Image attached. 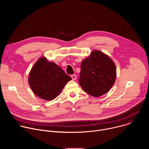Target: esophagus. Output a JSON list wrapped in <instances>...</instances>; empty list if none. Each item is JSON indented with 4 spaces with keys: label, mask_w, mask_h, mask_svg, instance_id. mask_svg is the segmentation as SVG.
<instances>
[{
    "label": "esophagus",
    "mask_w": 149,
    "mask_h": 149,
    "mask_svg": "<svg viewBox=\"0 0 149 149\" xmlns=\"http://www.w3.org/2000/svg\"><path fill=\"white\" fill-rule=\"evenodd\" d=\"M71 77V78H72V80H75L76 78H77V75L75 74H73Z\"/></svg>",
    "instance_id": "1"
}]
</instances>
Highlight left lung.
I'll return each instance as SVG.
<instances>
[{
    "label": "left lung",
    "instance_id": "1",
    "mask_svg": "<svg viewBox=\"0 0 149 149\" xmlns=\"http://www.w3.org/2000/svg\"><path fill=\"white\" fill-rule=\"evenodd\" d=\"M116 78V67L112 59L103 52L95 50L81 64L79 85L93 97L109 92Z\"/></svg>",
    "mask_w": 149,
    "mask_h": 149
}]
</instances>
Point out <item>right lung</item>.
<instances>
[{
    "instance_id": "add662e5",
    "label": "right lung",
    "mask_w": 149,
    "mask_h": 149,
    "mask_svg": "<svg viewBox=\"0 0 149 149\" xmlns=\"http://www.w3.org/2000/svg\"><path fill=\"white\" fill-rule=\"evenodd\" d=\"M71 80L55 63L48 62L44 56L40 58L32 68L28 82L34 94L45 100L55 99Z\"/></svg>"
}]
</instances>
